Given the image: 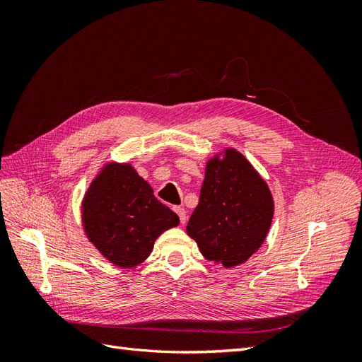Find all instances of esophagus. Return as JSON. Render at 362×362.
Here are the masks:
<instances>
[{"label": "esophagus", "mask_w": 362, "mask_h": 362, "mask_svg": "<svg viewBox=\"0 0 362 362\" xmlns=\"http://www.w3.org/2000/svg\"><path fill=\"white\" fill-rule=\"evenodd\" d=\"M175 213L180 216V222L184 225L185 221H187V214H185V210L182 206H175Z\"/></svg>", "instance_id": "obj_1"}]
</instances>
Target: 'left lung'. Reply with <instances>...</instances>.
<instances>
[{
    "instance_id": "left-lung-1",
    "label": "left lung",
    "mask_w": 362,
    "mask_h": 362,
    "mask_svg": "<svg viewBox=\"0 0 362 362\" xmlns=\"http://www.w3.org/2000/svg\"><path fill=\"white\" fill-rule=\"evenodd\" d=\"M273 214L269 184L242 152L223 148L205 164L199 204L185 231L205 259L231 269L258 252Z\"/></svg>"
}]
</instances>
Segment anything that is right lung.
Wrapping results in <instances>:
<instances>
[{"mask_svg":"<svg viewBox=\"0 0 362 362\" xmlns=\"http://www.w3.org/2000/svg\"><path fill=\"white\" fill-rule=\"evenodd\" d=\"M81 225L108 262L133 269L151 255L164 231L180 225V217L156 198L133 164L107 161L83 196Z\"/></svg>","mask_w":362,"mask_h":362,"instance_id":"right-lung-1","label":"right lung"}]
</instances>
